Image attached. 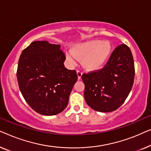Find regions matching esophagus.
Returning <instances> with one entry per match:
<instances>
[{"instance_id":"obj_1","label":"esophagus","mask_w":151,"mask_h":151,"mask_svg":"<svg viewBox=\"0 0 151 151\" xmlns=\"http://www.w3.org/2000/svg\"><path fill=\"white\" fill-rule=\"evenodd\" d=\"M82 71L81 70H77V75H78V79L79 80L81 79V76H82Z\"/></svg>"}]
</instances>
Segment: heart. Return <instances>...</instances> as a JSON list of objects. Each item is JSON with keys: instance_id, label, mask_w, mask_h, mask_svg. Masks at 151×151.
I'll return each mask as SVG.
<instances>
[{"instance_id": "heart-1", "label": "heart", "mask_w": 151, "mask_h": 151, "mask_svg": "<svg viewBox=\"0 0 151 151\" xmlns=\"http://www.w3.org/2000/svg\"><path fill=\"white\" fill-rule=\"evenodd\" d=\"M111 46L108 42L91 40L76 44L67 58L75 63L76 59H82L83 65L88 70L99 69L106 63L111 53Z\"/></svg>"}]
</instances>
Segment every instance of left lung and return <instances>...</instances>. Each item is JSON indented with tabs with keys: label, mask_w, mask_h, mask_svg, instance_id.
Returning <instances> with one entry per match:
<instances>
[{
	"label": "left lung",
	"mask_w": 151,
	"mask_h": 151,
	"mask_svg": "<svg viewBox=\"0 0 151 151\" xmlns=\"http://www.w3.org/2000/svg\"><path fill=\"white\" fill-rule=\"evenodd\" d=\"M135 77L133 55L126 44L118 46L103 68L83 73L84 98L95 111H115L124 103Z\"/></svg>",
	"instance_id": "left-lung-1"
}]
</instances>
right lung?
Instances as JSON below:
<instances>
[{"label":"right lung","instance_id":"right-lung-1","mask_svg":"<svg viewBox=\"0 0 151 151\" xmlns=\"http://www.w3.org/2000/svg\"><path fill=\"white\" fill-rule=\"evenodd\" d=\"M60 45L35 41L22 50L17 78L23 97L32 109L44 116L61 113L68 103L78 76L68 70Z\"/></svg>","mask_w":151,"mask_h":151}]
</instances>
